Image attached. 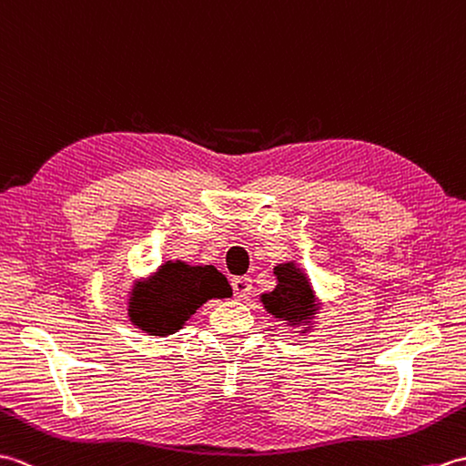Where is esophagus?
I'll use <instances>...</instances> for the list:
<instances>
[{
  "instance_id": "esophagus-1",
  "label": "esophagus",
  "mask_w": 466,
  "mask_h": 466,
  "mask_svg": "<svg viewBox=\"0 0 466 466\" xmlns=\"http://www.w3.org/2000/svg\"><path fill=\"white\" fill-rule=\"evenodd\" d=\"M231 285H233V293L237 299H247L253 291V281L249 277H235Z\"/></svg>"
}]
</instances>
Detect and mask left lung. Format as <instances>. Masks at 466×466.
I'll list each match as a JSON object with an SVG mask.
<instances>
[{"instance_id":"1","label":"left lung","mask_w":466,"mask_h":466,"mask_svg":"<svg viewBox=\"0 0 466 466\" xmlns=\"http://www.w3.org/2000/svg\"><path fill=\"white\" fill-rule=\"evenodd\" d=\"M273 275L277 277V287L271 293L261 295L265 311L277 320H283L291 329L303 325L299 333L305 335L307 330H311L313 320L320 309L311 279L295 261L273 267Z\"/></svg>"}]
</instances>
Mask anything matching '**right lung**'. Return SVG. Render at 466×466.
<instances>
[{
  "instance_id": "right-lung-1",
  "label": "right lung",
  "mask_w": 466,
  "mask_h": 466,
  "mask_svg": "<svg viewBox=\"0 0 466 466\" xmlns=\"http://www.w3.org/2000/svg\"><path fill=\"white\" fill-rule=\"evenodd\" d=\"M233 289L213 265L165 261L146 281H136L127 295V317L143 333H177L209 299H227Z\"/></svg>"
}]
</instances>
